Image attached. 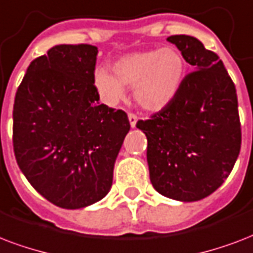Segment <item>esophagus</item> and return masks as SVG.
Listing matches in <instances>:
<instances>
[{
	"label": "esophagus",
	"instance_id": "obj_1",
	"mask_svg": "<svg viewBox=\"0 0 253 253\" xmlns=\"http://www.w3.org/2000/svg\"><path fill=\"white\" fill-rule=\"evenodd\" d=\"M128 119H129V123H130V126L132 128H134L137 124V120H138V117H137L136 113H132V112H129L128 113Z\"/></svg>",
	"mask_w": 253,
	"mask_h": 253
}]
</instances>
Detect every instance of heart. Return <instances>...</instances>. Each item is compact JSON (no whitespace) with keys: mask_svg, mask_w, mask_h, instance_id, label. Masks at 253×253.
Listing matches in <instances>:
<instances>
[{"mask_svg":"<svg viewBox=\"0 0 253 253\" xmlns=\"http://www.w3.org/2000/svg\"><path fill=\"white\" fill-rule=\"evenodd\" d=\"M185 60L173 47L132 52L113 64L115 75L105 70L95 74V85L108 104H116L125 88H134V99L142 108H165L179 91L185 76Z\"/></svg>","mask_w":253,"mask_h":253,"instance_id":"heart-1","label":"heart"}]
</instances>
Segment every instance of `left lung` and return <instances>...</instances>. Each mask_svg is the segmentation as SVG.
<instances>
[{
    "mask_svg": "<svg viewBox=\"0 0 253 253\" xmlns=\"http://www.w3.org/2000/svg\"><path fill=\"white\" fill-rule=\"evenodd\" d=\"M194 67L165 108L136 126L148 138L150 182L164 197L194 202L230 175L242 145L238 96L224 64L190 35H171Z\"/></svg>",
    "mask_w": 253,
    "mask_h": 253,
    "instance_id": "8db88e82",
    "label": "left lung"
}]
</instances>
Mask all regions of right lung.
<instances>
[{
	"mask_svg": "<svg viewBox=\"0 0 253 253\" xmlns=\"http://www.w3.org/2000/svg\"><path fill=\"white\" fill-rule=\"evenodd\" d=\"M97 47L58 44L35 58L15 93L13 149L19 169L62 209L103 199L126 133L128 115L99 104Z\"/></svg>",
	"mask_w": 253,
	"mask_h": 253,
	"instance_id": "add662e5",
	"label": "right lung"
}]
</instances>
